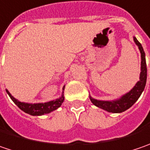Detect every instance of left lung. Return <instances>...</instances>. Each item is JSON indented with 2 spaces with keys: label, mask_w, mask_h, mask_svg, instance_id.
<instances>
[{
  "label": "left lung",
  "mask_w": 150,
  "mask_h": 150,
  "mask_svg": "<svg viewBox=\"0 0 150 150\" xmlns=\"http://www.w3.org/2000/svg\"><path fill=\"white\" fill-rule=\"evenodd\" d=\"M133 40L136 43V45L139 46V49L141 53V72H140V78L139 82L136 83V85L133 87L131 91H129L127 94L123 95L121 99L113 101H103L97 100L93 98H90L91 102L99 108L103 109L108 112L112 113H121L129 109L132 105L138 100L142 92L144 91L145 85H146L147 80V67L146 61H145V53L142 47V45L138 41V40L133 37Z\"/></svg>",
  "instance_id": "8db88e82"
}]
</instances>
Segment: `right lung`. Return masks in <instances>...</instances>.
<instances>
[{
	"instance_id": "right-lung-1",
	"label": "right lung",
	"mask_w": 150,
	"mask_h": 150,
	"mask_svg": "<svg viewBox=\"0 0 150 150\" xmlns=\"http://www.w3.org/2000/svg\"><path fill=\"white\" fill-rule=\"evenodd\" d=\"M65 86L63 87V90ZM8 95L10 96L12 101L21 109L23 111L26 112L29 115L32 116H41L45 114H48L50 112L55 110L57 108H59L62 104L64 101V94H62V97L57 99L56 100L50 101L46 103H39V104H28V103H23V102H20L18 100H16L13 96H11V94L6 90Z\"/></svg>"
}]
</instances>
